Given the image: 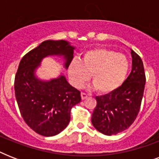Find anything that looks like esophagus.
Wrapping results in <instances>:
<instances>
[{
	"label": "esophagus",
	"instance_id": "34e87169",
	"mask_svg": "<svg viewBox=\"0 0 159 159\" xmlns=\"http://www.w3.org/2000/svg\"><path fill=\"white\" fill-rule=\"evenodd\" d=\"M81 97H82V100H85L87 99V97H88V95H87V93H85V92H82V93H81Z\"/></svg>",
	"mask_w": 159,
	"mask_h": 159
}]
</instances>
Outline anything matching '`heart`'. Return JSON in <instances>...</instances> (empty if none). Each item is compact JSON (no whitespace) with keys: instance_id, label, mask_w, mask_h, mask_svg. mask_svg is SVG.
Wrapping results in <instances>:
<instances>
[{"instance_id":"heart-1","label":"heart","mask_w":159,"mask_h":159,"mask_svg":"<svg viewBox=\"0 0 159 159\" xmlns=\"http://www.w3.org/2000/svg\"><path fill=\"white\" fill-rule=\"evenodd\" d=\"M129 68L128 58L122 53L104 48L87 51L81 62L74 61L69 67L71 82L81 87L89 79L98 92L111 93L117 90L125 81Z\"/></svg>"}]
</instances>
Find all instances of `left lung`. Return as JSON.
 Returning a JSON list of instances; mask_svg holds the SVG:
<instances>
[{
  "label": "left lung",
  "mask_w": 159,
  "mask_h": 159,
  "mask_svg": "<svg viewBox=\"0 0 159 159\" xmlns=\"http://www.w3.org/2000/svg\"><path fill=\"white\" fill-rule=\"evenodd\" d=\"M132 70L124 83L115 92L97 97V106L92 123L106 135H112L128 129L137 118L145 87L143 61L131 49Z\"/></svg>",
  "instance_id": "left-lung-1"
}]
</instances>
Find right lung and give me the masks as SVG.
I'll use <instances>...</instances> for the list:
<instances>
[{
	"instance_id": "right-lung-1",
	"label": "right lung",
	"mask_w": 159,
	"mask_h": 159,
	"mask_svg": "<svg viewBox=\"0 0 159 159\" xmlns=\"http://www.w3.org/2000/svg\"><path fill=\"white\" fill-rule=\"evenodd\" d=\"M74 48L65 40H46L26 53L15 77V94L25 123L36 133L53 136L67 126L71 109L81 102V92L64 76L49 82L36 78L34 70L48 55H63L65 67L73 58Z\"/></svg>"
}]
</instances>
